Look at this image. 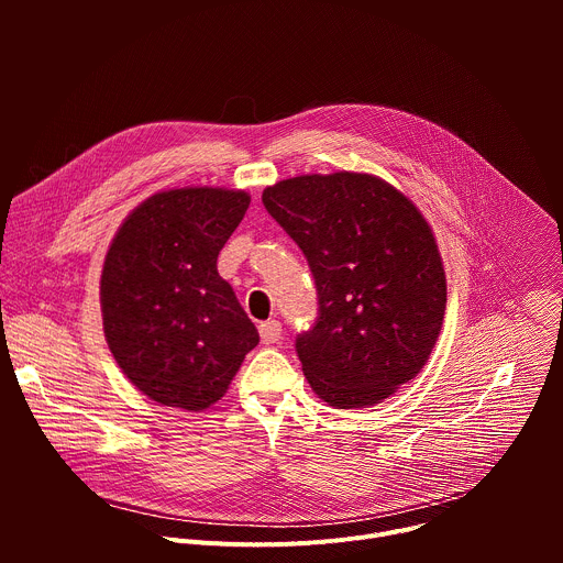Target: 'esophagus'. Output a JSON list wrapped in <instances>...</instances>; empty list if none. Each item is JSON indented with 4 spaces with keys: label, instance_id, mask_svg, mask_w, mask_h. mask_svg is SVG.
<instances>
[{
    "label": "esophagus",
    "instance_id": "esophagus-1",
    "mask_svg": "<svg viewBox=\"0 0 563 563\" xmlns=\"http://www.w3.org/2000/svg\"><path fill=\"white\" fill-rule=\"evenodd\" d=\"M258 332H261V341L265 345L278 343L283 339V325L278 323V320H265V323L258 325Z\"/></svg>",
    "mask_w": 563,
    "mask_h": 563
}]
</instances>
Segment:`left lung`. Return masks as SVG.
<instances>
[{
    "instance_id": "1",
    "label": "left lung",
    "mask_w": 563,
    "mask_h": 563,
    "mask_svg": "<svg viewBox=\"0 0 563 563\" xmlns=\"http://www.w3.org/2000/svg\"><path fill=\"white\" fill-rule=\"evenodd\" d=\"M302 250L318 294L296 354L328 406L380 404L430 358L445 313V272L421 211L369 174L298 176L263 191Z\"/></svg>"
}]
</instances>
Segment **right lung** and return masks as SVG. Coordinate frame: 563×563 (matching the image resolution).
Masks as SVG:
<instances>
[{
  "label": "right lung",
  "mask_w": 563,
  "mask_h": 563,
  "mask_svg": "<svg viewBox=\"0 0 563 563\" xmlns=\"http://www.w3.org/2000/svg\"><path fill=\"white\" fill-rule=\"evenodd\" d=\"M250 202L245 191L213 187L159 191L129 213L107 252L109 350L159 406L207 410L261 341L216 265Z\"/></svg>",
  "instance_id": "add662e5"
}]
</instances>
